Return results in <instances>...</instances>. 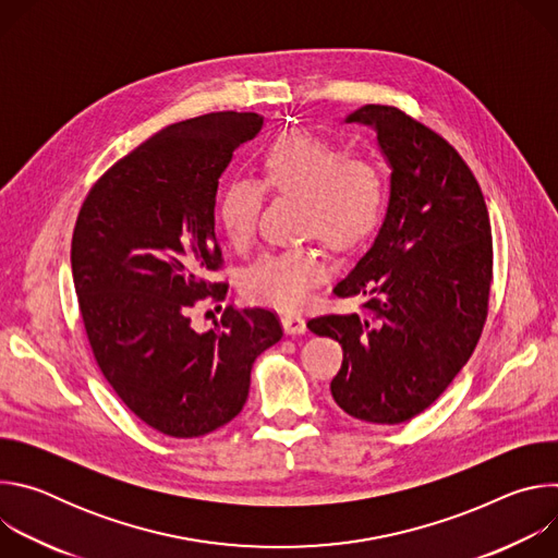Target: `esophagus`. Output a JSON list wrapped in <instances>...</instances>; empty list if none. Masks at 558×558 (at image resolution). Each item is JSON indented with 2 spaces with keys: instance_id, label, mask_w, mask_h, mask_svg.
<instances>
[{
  "instance_id": "34e87169",
  "label": "esophagus",
  "mask_w": 558,
  "mask_h": 558,
  "mask_svg": "<svg viewBox=\"0 0 558 558\" xmlns=\"http://www.w3.org/2000/svg\"><path fill=\"white\" fill-rule=\"evenodd\" d=\"M280 323H282V329H284L287 336H300V333L306 331V320L302 315L287 313V315L280 317Z\"/></svg>"
}]
</instances>
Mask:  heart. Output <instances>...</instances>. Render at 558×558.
<instances>
[{
    "label": "heart",
    "instance_id": "obj_1",
    "mask_svg": "<svg viewBox=\"0 0 558 558\" xmlns=\"http://www.w3.org/2000/svg\"><path fill=\"white\" fill-rule=\"evenodd\" d=\"M263 190L298 198L302 233L320 238L336 252L368 238L386 205V179L373 158L349 154L306 130H284L260 151V185L233 179L216 198V225L231 247L252 243ZM323 278L325 263L313 252H269L243 274V293L252 302L293 311L311 300Z\"/></svg>",
    "mask_w": 558,
    "mask_h": 558
}]
</instances>
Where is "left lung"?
I'll return each instance as SVG.
<instances>
[{
    "label": "left lung",
    "mask_w": 558,
    "mask_h": 558,
    "mask_svg": "<svg viewBox=\"0 0 558 558\" xmlns=\"http://www.w3.org/2000/svg\"><path fill=\"white\" fill-rule=\"evenodd\" d=\"M344 121L373 128L390 166L384 222L333 289L366 295L371 315H320L306 327L342 344L336 404L362 422L402 424L437 400L482 338L490 218L459 151L424 123L392 106H362Z\"/></svg>",
    "instance_id": "obj_1"
}]
</instances>
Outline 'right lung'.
Here are the masks:
<instances>
[{"instance_id": "add662e5", "label": "right lung", "mask_w": 558, "mask_h": 558, "mask_svg": "<svg viewBox=\"0 0 558 558\" xmlns=\"http://www.w3.org/2000/svg\"><path fill=\"white\" fill-rule=\"evenodd\" d=\"M263 128L256 112L168 125L90 190L72 233V280L95 360L149 428L192 439L243 411L256 357L282 338L276 313L227 306L207 333L190 308L227 284L214 233L218 179Z\"/></svg>"}]
</instances>
